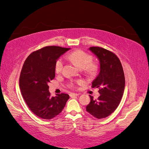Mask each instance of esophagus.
<instances>
[{"label": "esophagus", "mask_w": 149, "mask_h": 149, "mask_svg": "<svg viewBox=\"0 0 149 149\" xmlns=\"http://www.w3.org/2000/svg\"><path fill=\"white\" fill-rule=\"evenodd\" d=\"M79 95V93H70V97H74V96H78Z\"/></svg>", "instance_id": "34e87169"}]
</instances>
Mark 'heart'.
<instances>
[{
	"label": "heart",
	"instance_id": "obj_1",
	"mask_svg": "<svg viewBox=\"0 0 149 149\" xmlns=\"http://www.w3.org/2000/svg\"><path fill=\"white\" fill-rule=\"evenodd\" d=\"M68 58L73 62L80 68H85L87 74L94 75L97 70V66L96 64L91 63L92 62V56L82 50H75L69 53ZM64 64L63 58H60L56 60L55 65V70L56 73H59L62 70ZM78 84H81V81H78Z\"/></svg>",
	"mask_w": 149,
	"mask_h": 149
}]
</instances>
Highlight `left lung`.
Returning a JSON list of instances; mask_svg holds the SVG:
<instances>
[{
	"mask_svg": "<svg viewBox=\"0 0 149 149\" xmlns=\"http://www.w3.org/2000/svg\"><path fill=\"white\" fill-rule=\"evenodd\" d=\"M100 61L99 74L92 82L93 87H99L100 97L91 102L86 111L93 116L101 119L113 113L119 105L123 96L125 79L120 60L113 53L101 47H90Z\"/></svg>",
	"mask_w": 149,
	"mask_h": 149,
	"instance_id": "left-lung-1",
	"label": "left lung"
}]
</instances>
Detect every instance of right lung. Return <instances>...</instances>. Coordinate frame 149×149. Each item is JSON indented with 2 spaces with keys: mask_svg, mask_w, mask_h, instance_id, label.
Returning <instances> with one entry per match:
<instances>
[{
  "mask_svg": "<svg viewBox=\"0 0 149 149\" xmlns=\"http://www.w3.org/2000/svg\"><path fill=\"white\" fill-rule=\"evenodd\" d=\"M70 48L46 47L30 54L22 67L19 78L21 94L30 110L42 119L59 114L69 98L62 93L52 97L48 82L55 78V65L61 55Z\"/></svg>",
  "mask_w": 149,
  "mask_h": 149,
  "instance_id": "right-lung-1",
  "label": "right lung"
}]
</instances>
